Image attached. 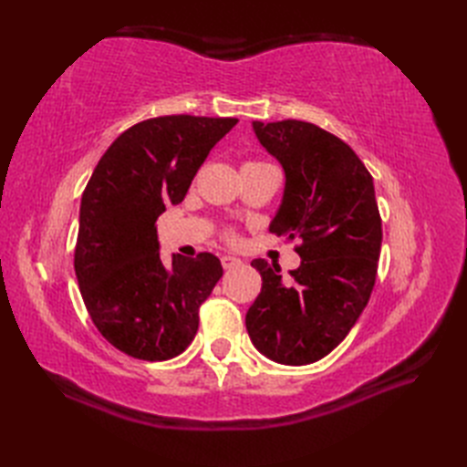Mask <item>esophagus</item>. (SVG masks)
<instances>
[{
	"label": "esophagus",
	"instance_id": "34e87169",
	"mask_svg": "<svg viewBox=\"0 0 467 467\" xmlns=\"http://www.w3.org/2000/svg\"><path fill=\"white\" fill-rule=\"evenodd\" d=\"M242 265V261H239L237 257H232V255H223L222 257V266L225 268V271H230V268H235Z\"/></svg>",
	"mask_w": 467,
	"mask_h": 467
}]
</instances>
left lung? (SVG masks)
I'll list each match as a JSON object with an SVG mask.
<instances>
[{"label": "left lung", "mask_w": 467, "mask_h": 467, "mask_svg": "<svg viewBox=\"0 0 467 467\" xmlns=\"http://www.w3.org/2000/svg\"><path fill=\"white\" fill-rule=\"evenodd\" d=\"M261 146L285 169L271 222L296 239L302 263L290 271L255 259L263 286L245 316L255 348L278 364H312L343 341L370 300L381 220L368 169L343 140L304 120L253 122Z\"/></svg>", "instance_id": "8db88e82"}]
</instances>
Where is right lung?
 Instances as JSON below:
<instances>
[{
	"label": "right lung",
	"instance_id": "add662e5",
	"mask_svg": "<svg viewBox=\"0 0 467 467\" xmlns=\"http://www.w3.org/2000/svg\"><path fill=\"white\" fill-rule=\"evenodd\" d=\"M237 119L158 117L122 132L81 196L76 276L107 341L140 360H169L199 329V307L222 278L220 259L173 255L163 265L158 218L179 204L210 150Z\"/></svg>",
	"mask_w": 467,
	"mask_h": 467
}]
</instances>
